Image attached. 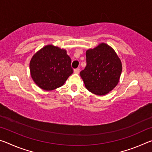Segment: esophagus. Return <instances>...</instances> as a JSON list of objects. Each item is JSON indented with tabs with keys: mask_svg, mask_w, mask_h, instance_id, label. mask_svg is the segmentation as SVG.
<instances>
[{
	"mask_svg": "<svg viewBox=\"0 0 152 152\" xmlns=\"http://www.w3.org/2000/svg\"><path fill=\"white\" fill-rule=\"evenodd\" d=\"M74 72L76 74H79L80 72V69L79 68H76L74 70Z\"/></svg>",
	"mask_w": 152,
	"mask_h": 152,
	"instance_id": "obj_1",
	"label": "esophagus"
}]
</instances>
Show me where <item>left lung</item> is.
Segmentation results:
<instances>
[{
    "label": "left lung",
    "mask_w": 152,
    "mask_h": 152,
    "mask_svg": "<svg viewBox=\"0 0 152 152\" xmlns=\"http://www.w3.org/2000/svg\"><path fill=\"white\" fill-rule=\"evenodd\" d=\"M86 66L80 72L86 88L96 95H104L115 88L122 72L120 59L112 48L101 43L86 51Z\"/></svg>",
    "instance_id": "obj_1"
}]
</instances>
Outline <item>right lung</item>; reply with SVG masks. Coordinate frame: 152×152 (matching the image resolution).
I'll return each mask as SVG.
<instances>
[{"instance_id": "1", "label": "right lung", "mask_w": 152, "mask_h": 152, "mask_svg": "<svg viewBox=\"0 0 152 152\" xmlns=\"http://www.w3.org/2000/svg\"><path fill=\"white\" fill-rule=\"evenodd\" d=\"M29 67L33 81L45 91L61 86L73 73L66 51L52 45L38 51L31 60Z\"/></svg>"}]
</instances>
